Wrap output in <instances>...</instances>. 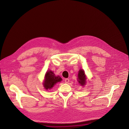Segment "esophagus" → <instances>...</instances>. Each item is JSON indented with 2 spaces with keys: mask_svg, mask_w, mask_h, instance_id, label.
Segmentation results:
<instances>
[{
  "mask_svg": "<svg viewBox=\"0 0 129 129\" xmlns=\"http://www.w3.org/2000/svg\"><path fill=\"white\" fill-rule=\"evenodd\" d=\"M64 81H65V83H69V81H70V79H69V78H66Z\"/></svg>",
  "mask_w": 129,
  "mask_h": 129,
  "instance_id": "obj_1",
  "label": "esophagus"
}]
</instances>
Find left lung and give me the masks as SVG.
Segmentation results:
<instances>
[{"label":"left lung","mask_w":129,"mask_h":129,"mask_svg":"<svg viewBox=\"0 0 129 129\" xmlns=\"http://www.w3.org/2000/svg\"><path fill=\"white\" fill-rule=\"evenodd\" d=\"M85 75L84 71L82 70H80L78 74V82L82 86L85 84Z\"/></svg>","instance_id":"1"}]
</instances>
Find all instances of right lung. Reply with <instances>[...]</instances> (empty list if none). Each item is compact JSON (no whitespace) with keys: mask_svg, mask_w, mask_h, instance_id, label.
<instances>
[{"mask_svg":"<svg viewBox=\"0 0 129 129\" xmlns=\"http://www.w3.org/2000/svg\"><path fill=\"white\" fill-rule=\"evenodd\" d=\"M62 79L59 76H55L54 73L51 71H48L45 75V80L44 82V86L46 89L52 88L56 83L61 81Z\"/></svg>","mask_w":129,"mask_h":129,"instance_id":"1","label":"right lung"}]
</instances>
